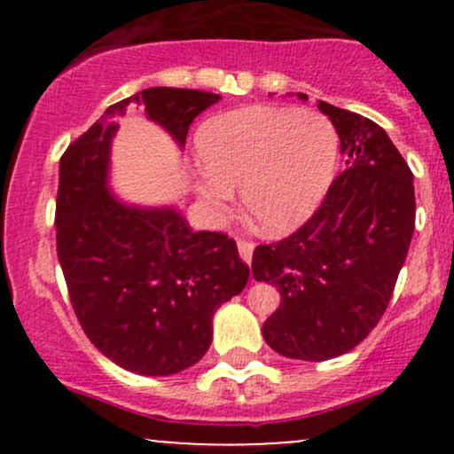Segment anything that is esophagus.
Segmentation results:
<instances>
[{"instance_id":"esophagus-1","label":"esophagus","mask_w":454,"mask_h":454,"mask_svg":"<svg viewBox=\"0 0 454 454\" xmlns=\"http://www.w3.org/2000/svg\"><path fill=\"white\" fill-rule=\"evenodd\" d=\"M237 247H239V256H241V260L243 262H252V254H254V243H249V241H241V239H239L237 241Z\"/></svg>"}]
</instances>
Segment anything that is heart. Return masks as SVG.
I'll list each match as a JSON object with an SVG mask.
<instances>
[{"label": "heart", "instance_id": "heart-1", "mask_svg": "<svg viewBox=\"0 0 454 454\" xmlns=\"http://www.w3.org/2000/svg\"><path fill=\"white\" fill-rule=\"evenodd\" d=\"M207 173L194 190L215 220L241 187L245 211L267 234H288L309 220L335 179L340 134L328 117L288 106H247L217 114L196 137Z\"/></svg>", "mask_w": 454, "mask_h": 454}]
</instances>
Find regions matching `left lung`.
Returning <instances> with one entry per match:
<instances>
[{
    "label": "left lung",
    "mask_w": 454,
    "mask_h": 454,
    "mask_svg": "<svg viewBox=\"0 0 454 454\" xmlns=\"http://www.w3.org/2000/svg\"><path fill=\"white\" fill-rule=\"evenodd\" d=\"M307 100L305 93H296ZM340 134L346 170L294 234L258 245L256 281L279 290L264 341L296 361L356 348L387 311L414 232V176L388 134L363 114L317 100Z\"/></svg>",
    "instance_id": "1"
}]
</instances>
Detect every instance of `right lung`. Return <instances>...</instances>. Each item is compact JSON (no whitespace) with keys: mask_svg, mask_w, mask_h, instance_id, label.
I'll list each match as a JSON object with an SVG mask.
<instances>
[{"mask_svg":"<svg viewBox=\"0 0 454 454\" xmlns=\"http://www.w3.org/2000/svg\"><path fill=\"white\" fill-rule=\"evenodd\" d=\"M222 96L151 87L106 108L59 161L57 258L93 346L140 376H173L205 356L217 307L243 293L249 267L222 232H194L176 207H140L111 192L117 117L143 104L185 147L190 123Z\"/></svg>","mask_w":454,"mask_h":454,"instance_id":"1","label":"right lung"}]
</instances>
